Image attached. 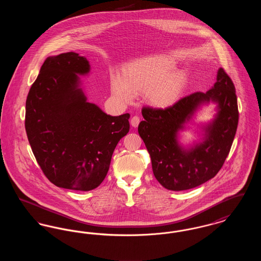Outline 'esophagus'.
Wrapping results in <instances>:
<instances>
[{
	"label": "esophagus",
	"instance_id": "34e87169",
	"mask_svg": "<svg viewBox=\"0 0 261 261\" xmlns=\"http://www.w3.org/2000/svg\"><path fill=\"white\" fill-rule=\"evenodd\" d=\"M139 123H140V117L139 116H133L131 118V125L133 127H138Z\"/></svg>",
	"mask_w": 261,
	"mask_h": 261
}]
</instances>
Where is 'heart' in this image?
I'll return each instance as SVG.
<instances>
[{
	"mask_svg": "<svg viewBox=\"0 0 261 261\" xmlns=\"http://www.w3.org/2000/svg\"><path fill=\"white\" fill-rule=\"evenodd\" d=\"M174 67L175 62L168 57L138 60L127 66L122 78H112V93L126 103L132 102L136 95L145 94L149 105L168 108L178 99L185 83L184 75L171 71Z\"/></svg>",
	"mask_w": 261,
	"mask_h": 261,
	"instance_id": "1",
	"label": "heart"
}]
</instances>
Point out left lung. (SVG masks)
Segmentation results:
<instances>
[{"mask_svg":"<svg viewBox=\"0 0 261 261\" xmlns=\"http://www.w3.org/2000/svg\"><path fill=\"white\" fill-rule=\"evenodd\" d=\"M216 105L211 122L202 124V137L184 145L179 133L203 105ZM138 131L149 151L153 175L167 190L185 191L211 180L222 167L236 135L239 112L236 90L223 68L206 93L196 92L162 109L144 108Z\"/></svg>","mask_w":261,"mask_h":261,"instance_id":"1","label":"left lung"}]
</instances>
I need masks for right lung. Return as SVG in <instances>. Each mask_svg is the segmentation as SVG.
<instances>
[{
	"instance_id": "obj_1",
	"label": "right lung",
	"mask_w": 261,
	"mask_h": 261,
	"mask_svg": "<svg viewBox=\"0 0 261 261\" xmlns=\"http://www.w3.org/2000/svg\"><path fill=\"white\" fill-rule=\"evenodd\" d=\"M91 71L74 51L48 57L26 99L25 130L37 162L56 186H99L112 153L129 132L130 114L112 116L88 101L79 76Z\"/></svg>"
}]
</instances>
